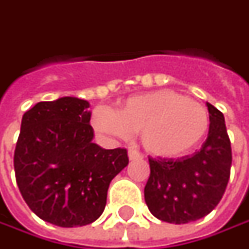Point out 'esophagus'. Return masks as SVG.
Here are the masks:
<instances>
[{"label": "esophagus", "mask_w": 249, "mask_h": 249, "mask_svg": "<svg viewBox=\"0 0 249 249\" xmlns=\"http://www.w3.org/2000/svg\"><path fill=\"white\" fill-rule=\"evenodd\" d=\"M128 157H129L131 161H135V160H141L142 154L139 151L135 150V149H129V150H128Z\"/></svg>", "instance_id": "esophagus-1"}]
</instances>
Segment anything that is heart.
Returning <instances> with one entry per match:
<instances>
[{"label": "heart", "mask_w": 249, "mask_h": 249, "mask_svg": "<svg viewBox=\"0 0 249 249\" xmlns=\"http://www.w3.org/2000/svg\"><path fill=\"white\" fill-rule=\"evenodd\" d=\"M90 124L99 132L118 138L141 132L147 153L174 159L192 151L202 141L210 116L204 106L182 93L160 89L131 96L114 111L96 107Z\"/></svg>", "instance_id": "b5f03b06"}]
</instances>
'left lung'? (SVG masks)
Returning <instances> with one entry per match:
<instances>
[{
    "label": "left lung",
    "instance_id": "1",
    "mask_svg": "<svg viewBox=\"0 0 249 249\" xmlns=\"http://www.w3.org/2000/svg\"><path fill=\"white\" fill-rule=\"evenodd\" d=\"M208 138L201 149L180 159H149L150 176L144 201L150 212L168 223H189L204 218L220 201L231 167V146L225 117L207 103Z\"/></svg>",
    "mask_w": 249,
    "mask_h": 249
}]
</instances>
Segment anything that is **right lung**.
Returning <instances> with one entry per match:
<instances>
[{
	"label": "right lung",
	"instance_id": "add662e5",
	"mask_svg": "<svg viewBox=\"0 0 249 249\" xmlns=\"http://www.w3.org/2000/svg\"><path fill=\"white\" fill-rule=\"evenodd\" d=\"M89 103L65 96L39 102L22 118L13 167L26 204L60 227L85 226L106 207L108 184L128 165L125 149L93 143Z\"/></svg>",
	"mask_w": 249,
	"mask_h": 249
}]
</instances>
